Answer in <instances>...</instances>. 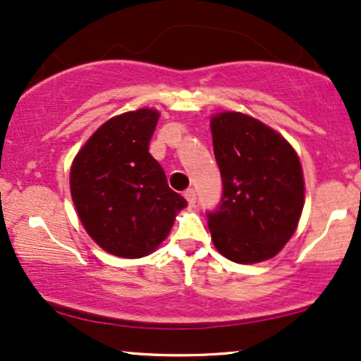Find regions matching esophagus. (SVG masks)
I'll return each mask as SVG.
<instances>
[{
  "label": "esophagus",
  "instance_id": "obj_1",
  "mask_svg": "<svg viewBox=\"0 0 361 361\" xmlns=\"http://www.w3.org/2000/svg\"><path fill=\"white\" fill-rule=\"evenodd\" d=\"M183 197L186 198V202H188L190 205H195V202H197V192H195L193 188H188V190H185Z\"/></svg>",
  "mask_w": 361,
  "mask_h": 361
}]
</instances>
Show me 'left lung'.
<instances>
[{
  "label": "left lung",
  "instance_id": "1",
  "mask_svg": "<svg viewBox=\"0 0 361 361\" xmlns=\"http://www.w3.org/2000/svg\"><path fill=\"white\" fill-rule=\"evenodd\" d=\"M222 198L207 212L216 250L238 264L267 260L288 244L305 205L296 151L281 134L242 112L212 117Z\"/></svg>",
  "mask_w": 361,
  "mask_h": 361
}]
</instances>
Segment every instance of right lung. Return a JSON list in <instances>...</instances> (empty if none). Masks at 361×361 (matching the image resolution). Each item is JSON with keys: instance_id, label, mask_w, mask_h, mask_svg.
I'll return each instance as SVG.
<instances>
[{"instance_id": "add662e5", "label": "right lung", "mask_w": 361, "mask_h": 361, "mask_svg": "<svg viewBox=\"0 0 361 361\" xmlns=\"http://www.w3.org/2000/svg\"><path fill=\"white\" fill-rule=\"evenodd\" d=\"M158 117L153 109L112 117L73 159L71 192L80 222L95 244L117 257L153 252L186 207L147 151Z\"/></svg>"}]
</instances>
